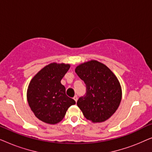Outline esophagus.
Returning <instances> with one entry per match:
<instances>
[{
  "label": "esophagus",
  "instance_id": "1",
  "mask_svg": "<svg viewBox=\"0 0 152 152\" xmlns=\"http://www.w3.org/2000/svg\"><path fill=\"white\" fill-rule=\"evenodd\" d=\"M73 99H74V100L77 102V99H78V97H77V95H75Z\"/></svg>",
  "mask_w": 152,
  "mask_h": 152
}]
</instances>
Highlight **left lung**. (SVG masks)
Returning a JSON list of instances; mask_svg holds the SVG:
<instances>
[{
	"mask_svg": "<svg viewBox=\"0 0 152 152\" xmlns=\"http://www.w3.org/2000/svg\"><path fill=\"white\" fill-rule=\"evenodd\" d=\"M75 72L86 86V93L77 104L87 120L102 122L109 119L119 107L122 88L118 78L104 64L96 61L77 66Z\"/></svg>",
	"mask_w": 152,
	"mask_h": 152,
	"instance_id": "left-lung-1",
	"label": "left lung"
}]
</instances>
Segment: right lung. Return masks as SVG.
Instances as JSON below:
<instances>
[{
    "mask_svg": "<svg viewBox=\"0 0 152 152\" xmlns=\"http://www.w3.org/2000/svg\"><path fill=\"white\" fill-rule=\"evenodd\" d=\"M70 67V64H50L37 72L29 84V106L35 116L43 122L58 123L68 108L75 104V101L66 95L65 87L61 84Z\"/></svg>",
    "mask_w": 152,
    "mask_h": 152,
    "instance_id": "1",
    "label": "right lung"
}]
</instances>
